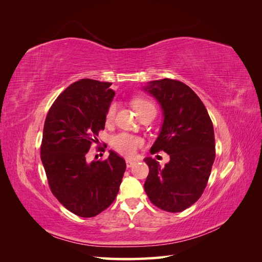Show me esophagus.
Here are the masks:
<instances>
[{"label":"esophagus","mask_w":262,"mask_h":262,"mask_svg":"<svg viewBox=\"0 0 262 262\" xmlns=\"http://www.w3.org/2000/svg\"><path fill=\"white\" fill-rule=\"evenodd\" d=\"M125 163H126V167L128 168H130V167H132V166L136 164L137 162L136 161H132V160H125Z\"/></svg>","instance_id":"1"}]
</instances>
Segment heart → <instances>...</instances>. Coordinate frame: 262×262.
<instances>
[{"mask_svg":"<svg viewBox=\"0 0 262 262\" xmlns=\"http://www.w3.org/2000/svg\"><path fill=\"white\" fill-rule=\"evenodd\" d=\"M133 106L136 108L137 113L139 116L143 115L144 113L149 112V110H153V112H156L154 104L150 100L145 99V98H138L133 101ZM116 110H117V105L115 102H112L109 105L107 113H106V121L107 122H112L115 118L116 115ZM113 147L117 150L118 153H120L121 155L124 156H134L137 154L138 149L143 145V140L139 137L132 136V134L129 133H120L117 134L113 138L112 141Z\"/></svg>","mask_w":262,"mask_h":262,"instance_id":"obj_1","label":"heart"}]
</instances>
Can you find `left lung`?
<instances>
[{"instance_id":"obj_1","label":"left lung","mask_w":262,"mask_h":262,"mask_svg":"<svg viewBox=\"0 0 262 262\" xmlns=\"http://www.w3.org/2000/svg\"><path fill=\"white\" fill-rule=\"evenodd\" d=\"M143 91L157 100L164 117L150 154L164 150L170 157L165 167L144 158L149 168L144 190L157 208L181 212L207 187L215 160L213 124L201 99L184 83L163 78L148 82Z\"/></svg>"}]
</instances>
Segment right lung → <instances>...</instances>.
Here are the masks:
<instances>
[{
    "label": "right lung",
    "instance_id": "1",
    "mask_svg": "<svg viewBox=\"0 0 262 262\" xmlns=\"http://www.w3.org/2000/svg\"><path fill=\"white\" fill-rule=\"evenodd\" d=\"M112 83L83 78L59 95L47 115L41 162L53 195L81 217H93L114 202L125 162L114 150L105 161H86L115 97Z\"/></svg>",
    "mask_w": 262,
    "mask_h": 262
}]
</instances>
